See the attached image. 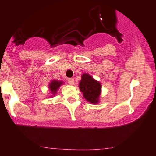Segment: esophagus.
I'll return each instance as SVG.
<instances>
[{
	"label": "esophagus",
	"instance_id": "obj_1",
	"mask_svg": "<svg viewBox=\"0 0 156 156\" xmlns=\"http://www.w3.org/2000/svg\"><path fill=\"white\" fill-rule=\"evenodd\" d=\"M67 81H68V83H69L70 85H73L74 83H75V81H74L73 78H68V79H67Z\"/></svg>",
	"mask_w": 156,
	"mask_h": 156
}]
</instances>
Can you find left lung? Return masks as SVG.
<instances>
[{
	"label": "left lung",
	"mask_w": 156,
	"mask_h": 156,
	"mask_svg": "<svg viewBox=\"0 0 156 156\" xmlns=\"http://www.w3.org/2000/svg\"><path fill=\"white\" fill-rule=\"evenodd\" d=\"M79 89L84 99L91 104L99 102L100 95L101 93V85L99 81L95 80L90 75L83 73L81 80L79 81Z\"/></svg>",
	"instance_id": "1"
}]
</instances>
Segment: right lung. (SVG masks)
<instances>
[{
    "label": "right lung",
    "instance_id": "obj_1",
    "mask_svg": "<svg viewBox=\"0 0 156 156\" xmlns=\"http://www.w3.org/2000/svg\"><path fill=\"white\" fill-rule=\"evenodd\" d=\"M64 82H63V81H58V80H51V81H50V83H49L48 84V89H49V91H50L51 93V96L50 97H53L54 96H55L57 93V90H59V88H60V87L61 86L62 84H63Z\"/></svg>",
    "mask_w": 156,
    "mask_h": 156
}]
</instances>
